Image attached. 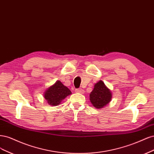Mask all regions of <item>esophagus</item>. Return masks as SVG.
<instances>
[{"label":"esophagus","instance_id":"1","mask_svg":"<svg viewBox=\"0 0 154 154\" xmlns=\"http://www.w3.org/2000/svg\"><path fill=\"white\" fill-rule=\"evenodd\" d=\"M75 92L82 94V93H84V90H82V88H78V89H76V90H75Z\"/></svg>","mask_w":154,"mask_h":154}]
</instances>
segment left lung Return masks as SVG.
<instances>
[{
	"mask_svg": "<svg viewBox=\"0 0 154 154\" xmlns=\"http://www.w3.org/2000/svg\"><path fill=\"white\" fill-rule=\"evenodd\" d=\"M111 97L110 90L106 86L103 81H100L95 84L94 89L90 93V100L94 107L101 109L109 103Z\"/></svg>",
	"mask_w": 154,
	"mask_h": 154,
	"instance_id": "1",
	"label": "left lung"
}]
</instances>
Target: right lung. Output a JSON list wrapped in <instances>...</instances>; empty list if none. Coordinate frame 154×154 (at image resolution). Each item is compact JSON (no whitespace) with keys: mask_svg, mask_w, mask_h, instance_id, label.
Wrapping results in <instances>:
<instances>
[{"mask_svg":"<svg viewBox=\"0 0 154 154\" xmlns=\"http://www.w3.org/2000/svg\"><path fill=\"white\" fill-rule=\"evenodd\" d=\"M71 91L57 81L45 91L44 97L47 102L52 106H57L67 96L71 95Z\"/></svg>","mask_w":154,"mask_h":154,"instance_id":"1","label":"right lung"}]
</instances>
